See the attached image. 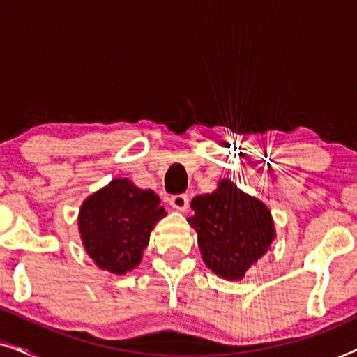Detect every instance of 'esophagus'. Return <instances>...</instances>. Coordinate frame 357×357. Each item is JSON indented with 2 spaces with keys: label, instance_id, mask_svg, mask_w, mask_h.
<instances>
[{
  "label": "esophagus",
  "instance_id": "1",
  "mask_svg": "<svg viewBox=\"0 0 357 357\" xmlns=\"http://www.w3.org/2000/svg\"><path fill=\"white\" fill-rule=\"evenodd\" d=\"M169 203L172 208L178 209V211H183V209H187L188 206V197L185 193L174 195V197L169 198Z\"/></svg>",
  "mask_w": 357,
  "mask_h": 357
}]
</instances>
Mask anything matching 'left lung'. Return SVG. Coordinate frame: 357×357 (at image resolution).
Returning <instances> with one entry per match:
<instances>
[{"label": "left lung", "instance_id": "obj_1", "mask_svg": "<svg viewBox=\"0 0 357 357\" xmlns=\"http://www.w3.org/2000/svg\"><path fill=\"white\" fill-rule=\"evenodd\" d=\"M192 209L195 216L188 222L198 234L203 260L226 280H242L275 238L268 208L229 180L216 192L195 197Z\"/></svg>", "mask_w": 357, "mask_h": 357}]
</instances>
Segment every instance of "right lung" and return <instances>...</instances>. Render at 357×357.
<instances>
[{
	"instance_id": "right-lung-1",
	"label": "right lung",
	"mask_w": 357,
	"mask_h": 357,
	"mask_svg": "<svg viewBox=\"0 0 357 357\" xmlns=\"http://www.w3.org/2000/svg\"><path fill=\"white\" fill-rule=\"evenodd\" d=\"M164 216L153 190H141L126 178L112 180L81 206L82 243L102 270L123 275L141 261L151 231Z\"/></svg>"
}]
</instances>
